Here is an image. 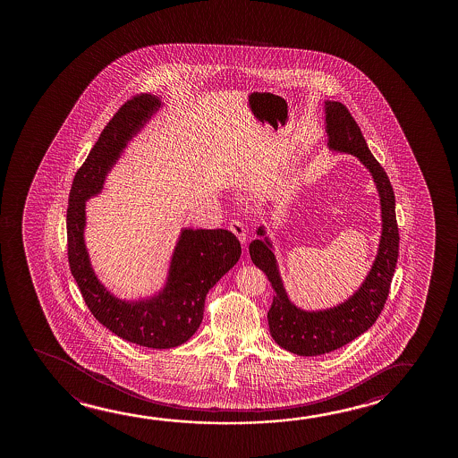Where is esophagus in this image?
I'll use <instances>...</instances> for the list:
<instances>
[{
  "instance_id": "esophagus-1",
  "label": "esophagus",
  "mask_w": 458,
  "mask_h": 458,
  "mask_svg": "<svg viewBox=\"0 0 458 458\" xmlns=\"http://www.w3.org/2000/svg\"><path fill=\"white\" fill-rule=\"evenodd\" d=\"M228 228H230V232L236 234V238H238L242 244L247 242V230H245V225L241 220H232V222L228 224Z\"/></svg>"
}]
</instances>
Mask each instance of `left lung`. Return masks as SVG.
<instances>
[{
    "instance_id": "obj_1",
    "label": "left lung",
    "mask_w": 458,
    "mask_h": 458,
    "mask_svg": "<svg viewBox=\"0 0 458 458\" xmlns=\"http://www.w3.org/2000/svg\"><path fill=\"white\" fill-rule=\"evenodd\" d=\"M326 125L328 148L357 157L374 178L382 208V236L376 261L353 295L336 307L305 311L289 301L272 251V242L266 236L264 226L258 228V236L264 238L251 241L249 251L253 264L263 270L276 291L267 313L270 335L280 347L301 357H316L336 351L369 330L388 299L399 257L394 191L386 172L370 153L360 126L343 103L326 101Z\"/></svg>"
}]
</instances>
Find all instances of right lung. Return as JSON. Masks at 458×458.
<instances>
[{
	"label": "right lung",
	"mask_w": 458,
	"mask_h": 458,
	"mask_svg": "<svg viewBox=\"0 0 458 458\" xmlns=\"http://www.w3.org/2000/svg\"><path fill=\"white\" fill-rule=\"evenodd\" d=\"M161 100L139 94L126 101L101 131L70 191L67 247L72 276L95 319L125 341L150 349L186 343L200 327L208 291L238 263L241 244L228 230H182L170 261L167 283L147 301H126L111 294L95 276L84 244L86 200L103 189L107 172Z\"/></svg>",
	"instance_id": "add662e5"
}]
</instances>
